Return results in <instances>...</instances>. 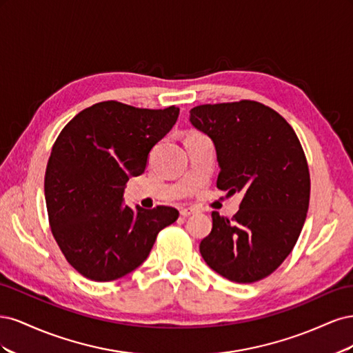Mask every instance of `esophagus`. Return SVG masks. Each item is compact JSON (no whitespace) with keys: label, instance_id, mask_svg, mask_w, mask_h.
<instances>
[{"label":"esophagus","instance_id":"1","mask_svg":"<svg viewBox=\"0 0 353 353\" xmlns=\"http://www.w3.org/2000/svg\"><path fill=\"white\" fill-rule=\"evenodd\" d=\"M194 212H196V209H194V208H184V209H181V210H179L181 216H184V218H187V216H190V215H193Z\"/></svg>","mask_w":353,"mask_h":353}]
</instances>
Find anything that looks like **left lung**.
<instances>
[{
    "label": "left lung",
    "mask_w": 353,
    "mask_h": 353,
    "mask_svg": "<svg viewBox=\"0 0 353 353\" xmlns=\"http://www.w3.org/2000/svg\"><path fill=\"white\" fill-rule=\"evenodd\" d=\"M190 122L215 144L216 187L243 191L231 219L212 212L200 253L230 281H259L284 262L303 228L311 176L302 144L280 113L253 100L196 105Z\"/></svg>",
    "instance_id": "obj_1"
}]
</instances>
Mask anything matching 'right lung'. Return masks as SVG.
Returning a JSON list of instances; mask_svg holds the SVG:
<instances>
[{"mask_svg":"<svg viewBox=\"0 0 353 353\" xmlns=\"http://www.w3.org/2000/svg\"><path fill=\"white\" fill-rule=\"evenodd\" d=\"M179 109H140L101 101L83 109L52 144L44 190L48 222L61 253L81 275L113 281L138 268L178 210L122 206L130 176L144 174L148 153Z\"/></svg>","mask_w":353,"mask_h":353,"instance_id":"add662e5","label":"right lung"}]
</instances>
